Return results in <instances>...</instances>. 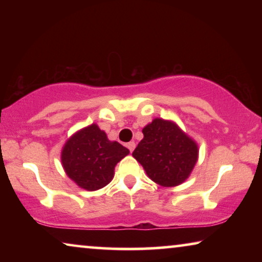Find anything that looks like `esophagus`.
I'll return each mask as SVG.
<instances>
[{
    "label": "esophagus",
    "instance_id": "obj_1",
    "mask_svg": "<svg viewBox=\"0 0 262 262\" xmlns=\"http://www.w3.org/2000/svg\"><path fill=\"white\" fill-rule=\"evenodd\" d=\"M126 146H127V149L130 150V152H132L135 150V148H136V144H135V142H128L127 144H126Z\"/></svg>",
    "mask_w": 262,
    "mask_h": 262
}]
</instances>
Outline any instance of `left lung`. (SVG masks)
I'll use <instances>...</instances> for the list:
<instances>
[{
    "label": "left lung",
    "instance_id": "1",
    "mask_svg": "<svg viewBox=\"0 0 262 262\" xmlns=\"http://www.w3.org/2000/svg\"><path fill=\"white\" fill-rule=\"evenodd\" d=\"M144 137L132 156L154 182L174 187L189 177L198 161V145L177 124L156 118L142 130Z\"/></svg>",
    "mask_w": 262,
    "mask_h": 262
}]
</instances>
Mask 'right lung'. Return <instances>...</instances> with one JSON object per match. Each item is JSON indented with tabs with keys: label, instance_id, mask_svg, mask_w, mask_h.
Wrapping results in <instances>:
<instances>
[{
	"label": "right lung",
	"instance_id": "1",
	"mask_svg": "<svg viewBox=\"0 0 262 262\" xmlns=\"http://www.w3.org/2000/svg\"><path fill=\"white\" fill-rule=\"evenodd\" d=\"M128 152L120 143L110 141L98 125L92 124L68 139L60 160L75 184L87 191H96L112 181L114 167Z\"/></svg>",
	"mask_w": 262,
	"mask_h": 262
}]
</instances>
